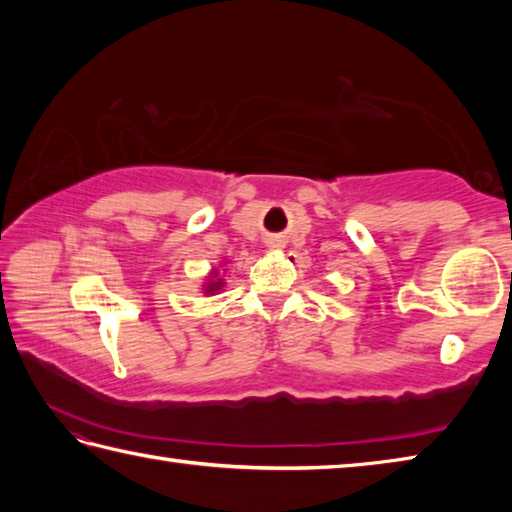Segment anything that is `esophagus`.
<instances>
[{
  "instance_id": "1",
  "label": "esophagus",
  "mask_w": 512,
  "mask_h": 512,
  "mask_svg": "<svg viewBox=\"0 0 512 512\" xmlns=\"http://www.w3.org/2000/svg\"><path fill=\"white\" fill-rule=\"evenodd\" d=\"M271 248H282V241H277V239H273V241H271Z\"/></svg>"
}]
</instances>
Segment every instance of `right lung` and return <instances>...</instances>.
I'll return each mask as SVG.
<instances>
[{"label": "right lung", "mask_w": 512, "mask_h": 512, "mask_svg": "<svg viewBox=\"0 0 512 512\" xmlns=\"http://www.w3.org/2000/svg\"><path fill=\"white\" fill-rule=\"evenodd\" d=\"M225 266H228V264L221 262V266H214L212 271L205 275V282L201 284V291L205 293V296H216V293L223 291V287H225L223 275L228 273V268H225Z\"/></svg>", "instance_id": "add662e5"}]
</instances>
